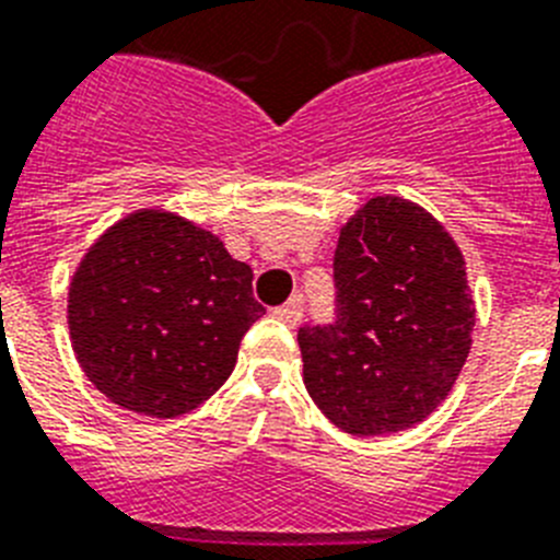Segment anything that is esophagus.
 Wrapping results in <instances>:
<instances>
[{"label": "esophagus", "mask_w": 560, "mask_h": 560, "mask_svg": "<svg viewBox=\"0 0 560 560\" xmlns=\"http://www.w3.org/2000/svg\"><path fill=\"white\" fill-rule=\"evenodd\" d=\"M272 316L279 318V322L290 324V327H295V324L302 322V299H293V302L272 307Z\"/></svg>", "instance_id": "34e87169"}]
</instances>
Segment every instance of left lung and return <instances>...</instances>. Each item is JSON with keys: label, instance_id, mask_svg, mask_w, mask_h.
<instances>
[{"label": "left lung", "instance_id": "obj_1", "mask_svg": "<svg viewBox=\"0 0 560 560\" xmlns=\"http://www.w3.org/2000/svg\"><path fill=\"white\" fill-rule=\"evenodd\" d=\"M332 281L336 318L299 327L310 398L350 435L424 421L472 345L462 250L427 210L375 196L341 228Z\"/></svg>", "mask_w": 560, "mask_h": 560}]
</instances>
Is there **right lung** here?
<instances>
[{
  "instance_id": "add662e5",
  "label": "right lung",
  "mask_w": 560,
  "mask_h": 560,
  "mask_svg": "<svg viewBox=\"0 0 560 560\" xmlns=\"http://www.w3.org/2000/svg\"><path fill=\"white\" fill-rule=\"evenodd\" d=\"M265 307L253 270L173 213L142 210L93 244L68 293L84 375L125 410L176 418L228 382Z\"/></svg>"
}]
</instances>
